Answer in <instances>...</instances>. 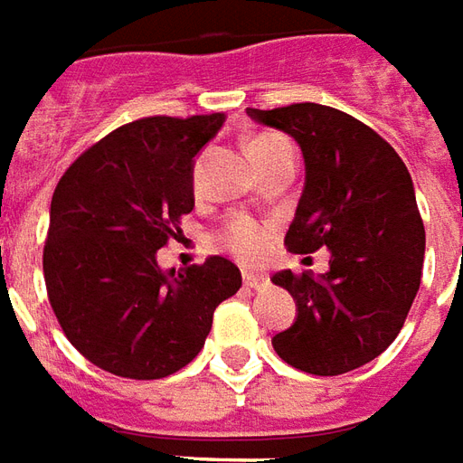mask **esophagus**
Returning <instances> with one entry per match:
<instances>
[{"label": "esophagus", "instance_id": "obj_1", "mask_svg": "<svg viewBox=\"0 0 463 463\" xmlns=\"http://www.w3.org/2000/svg\"><path fill=\"white\" fill-rule=\"evenodd\" d=\"M241 279H244L246 288H251V291H261L269 286V279H266L264 273H254V271H244L241 273Z\"/></svg>", "mask_w": 463, "mask_h": 463}]
</instances>
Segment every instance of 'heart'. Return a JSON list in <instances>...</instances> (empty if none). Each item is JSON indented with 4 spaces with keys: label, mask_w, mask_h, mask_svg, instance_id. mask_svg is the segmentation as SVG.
<instances>
[{
    "label": "heart",
    "mask_w": 463,
    "mask_h": 463,
    "mask_svg": "<svg viewBox=\"0 0 463 463\" xmlns=\"http://www.w3.org/2000/svg\"><path fill=\"white\" fill-rule=\"evenodd\" d=\"M283 147H291V143L283 137V135L276 133H261L251 137L249 143V155L254 157L256 165H261L266 157H271L273 153H279ZM204 162H207V155H199L197 162H194V170H192V180H202V172H204ZM269 227H264L261 222L246 217V214H236L227 222V227L222 229L217 236V244L222 249H227L234 256H239L241 261H256L259 256L264 254L266 246H269Z\"/></svg>",
    "instance_id": "heart-1"
}]
</instances>
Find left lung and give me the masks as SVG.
Masks as SVG:
<instances>
[{"label":"left lung","mask_w":463,"mask_h":463,"mask_svg":"<svg viewBox=\"0 0 463 463\" xmlns=\"http://www.w3.org/2000/svg\"><path fill=\"white\" fill-rule=\"evenodd\" d=\"M246 116L291 135L306 162L283 244L293 254L330 251L320 276L271 279L296 301V320L273 335V350L310 374L363 367L392 345L420 291L424 224L410 172L392 145L335 108L293 103Z\"/></svg>","instance_id":"8db88e82"}]
</instances>
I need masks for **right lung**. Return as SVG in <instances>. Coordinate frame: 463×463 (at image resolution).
Listing matches in <instances>:
<instances>
[{"mask_svg": "<svg viewBox=\"0 0 463 463\" xmlns=\"http://www.w3.org/2000/svg\"><path fill=\"white\" fill-rule=\"evenodd\" d=\"M224 113L155 116L106 135L61 177L52 197L43 279L71 345L106 373L160 380L204 347L219 303L241 271L209 256L184 271L157 249L194 209V157Z\"/></svg>", "mask_w": 463, "mask_h": 463, "instance_id": "add662e5", "label": "right lung"}]
</instances>
